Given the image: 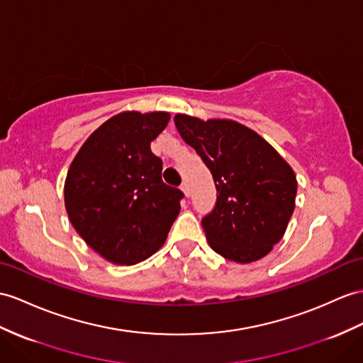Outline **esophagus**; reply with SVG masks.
Wrapping results in <instances>:
<instances>
[{"label":"esophagus","instance_id":"esophagus-1","mask_svg":"<svg viewBox=\"0 0 363 363\" xmlns=\"http://www.w3.org/2000/svg\"><path fill=\"white\" fill-rule=\"evenodd\" d=\"M180 189L183 191V194H184V196H186V197H189V196H191V191H189V184H188L186 182H183V183H182V186H180Z\"/></svg>","mask_w":363,"mask_h":363}]
</instances>
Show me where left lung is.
I'll list each match as a JSON object with an SVG mask.
<instances>
[{
	"instance_id": "8db88e82",
	"label": "left lung",
	"mask_w": 363,
	"mask_h": 363,
	"mask_svg": "<svg viewBox=\"0 0 363 363\" xmlns=\"http://www.w3.org/2000/svg\"><path fill=\"white\" fill-rule=\"evenodd\" d=\"M174 121L216 183V206L201 220L209 246L237 263L260 260L281 240L294 212L293 167L257 132L234 120L177 113Z\"/></svg>"
}]
</instances>
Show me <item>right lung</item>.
Listing matches in <instances>:
<instances>
[{
  "label": "right lung",
  "instance_id": "1",
  "mask_svg": "<svg viewBox=\"0 0 363 363\" xmlns=\"http://www.w3.org/2000/svg\"><path fill=\"white\" fill-rule=\"evenodd\" d=\"M167 112L126 111L94 130L70 163L65 205L79 237L115 264H135L162 248L183 192L162 180L151 141Z\"/></svg>",
  "mask_w": 363,
  "mask_h": 363
}]
</instances>
